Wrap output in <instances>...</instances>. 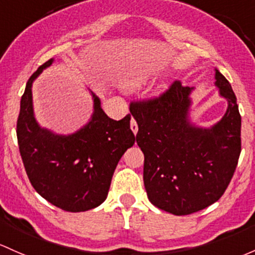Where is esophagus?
<instances>
[{
    "label": "esophagus",
    "instance_id": "34e87169",
    "mask_svg": "<svg viewBox=\"0 0 255 255\" xmlns=\"http://www.w3.org/2000/svg\"><path fill=\"white\" fill-rule=\"evenodd\" d=\"M130 129L133 130V133H134V134L138 133V125H136V121L134 119L130 120Z\"/></svg>",
    "mask_w": 255,
    "mask_h": 255
}]
</instances>
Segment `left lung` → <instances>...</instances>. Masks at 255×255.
Segmentation results:
<instances>
[{
  "mask_svg": "<svg viewBox=\"0 0 255 255\" xmlns=\"http://www.w3.org/2000/svg\"><path fill=\"white\" fill-rule=\"evenodd\" d=\"M215 85L229 103L211 128L188 120L193 88L175 80L157 98L130 103L144 154V186L151 204L173 215H189L221 198L241 154V115L229 80L215 69Z\"/></svg>",
  "mask_w": 255,
  "mask_h": 255,
  "instance_id": "left-lung-1",
  "label": "left lung"
}]
</instances>
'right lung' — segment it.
Wrapping results in <instances>:
<instances>
[{"mask_svg":"<svg viewBox=\"0 0 255 255\" xmlns=\"http://www.w3.org/2000/svg\"><path fill=\"white\" fill-rule=\"evenodd\" d=\"M53 58L34 72L20 100L17 138L25 172L34 189L52 205L79 213L106 199L112 175L125 151L134 144L130 115L115 121L93 94L92 120L78 132L58 135L37 125L31 85Z\"/></svg>","mask_w":255,"mask_h":255,"instance_id":"1","label":"right lung"}]
</instances>
